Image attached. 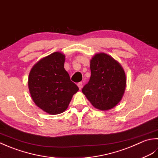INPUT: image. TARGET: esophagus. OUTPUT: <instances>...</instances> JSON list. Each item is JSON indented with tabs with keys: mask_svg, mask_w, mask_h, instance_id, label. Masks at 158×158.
<instances>
[{
	"mask_svg": "<svg viewBox=\"0 0 158 158\" xmlns=\"http://www.w3.org/2000/svg\"><path fill=\"white\" fill-rule=\"evenodd\" d=\"M78 86L80 90H81L82 87V82H78Z\"/></svg>",
	"mask_w": 158,
	"mask_h": 158,
	"instance_id": "esophagus-1",
	"label": "esophagus"
}]
</instances>
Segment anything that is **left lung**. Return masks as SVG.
<instances>
[{"instance_id":"1","label":"left lung","mask_w":158,"mask_h":158,"mask_svg":"<svg viewBox=\"0 0 158 158\" xmlns=\"http://www.w3.org/2000/svg\"><path fill=\"white\" fill-rule=\"evenodd\" d=\"M91 75L82 91L95 108L107 110L123 97L126 79L121 65L105 53L97 54L91 60Z\"/></svg>"}]
</instances>
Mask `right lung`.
<instances>
[{
	"label": "right lung",
	"mask_w": 158,
	"mask_h": 158,
	"mask_svg": "<svg viewBox=\"0 0 158 158\" xmlns=\"http://www.w3.org/2000/svg\"><path fill=\"white\" fill-rule=\"evenodd\" d=\"M64 63L65 55L54 52L35 64L28 76V88L35 104L51 114L65 111L79 90L71 81Z\"/></svg>",
	"instance_id": "1"
}]
</instances>
